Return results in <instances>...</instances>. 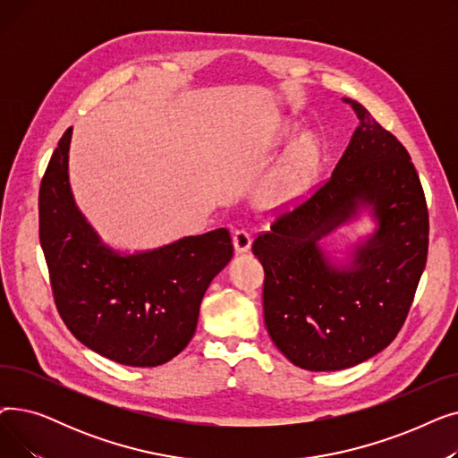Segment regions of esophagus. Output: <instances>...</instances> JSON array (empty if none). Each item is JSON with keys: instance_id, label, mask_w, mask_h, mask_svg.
<instances>
[{"instance_id": "34e87169", "label": "esophagus", "mask_w": 458, "mask_h": 458, "mask_svg": "<svg viewBox=\"0 0 458 458\" xmlns=\"http://www.w3.org/2000/svg\"><path fill=\"white\" fill-rule=\"evenodd\" d=\"M232 243H233V249L237 254H245L252 247V237L247 230H235L233 237H232Z\"/></svg>"}]
</instances>
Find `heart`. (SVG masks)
Here are the masks:
<instances>
[{
    "label": "heart",
    "instance_id": "1",
    "mask_svg": "<svg viewBox=\"0 0 458 458\" xmlns=\"http://www.w3.org/2000/svg\"><path fill=\"white\" fill-rule=\"evenodd\" d=\"M321 140L306 133L284 152L258 189V200L267 209H290L301 204L321 166Z\"/></svg>",
    "mask_w": 458,
    "mask_h": 458
}]
</instances>
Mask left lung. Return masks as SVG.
Segmentation results:
<instances>
[{"label":"left lung","instance_id":"8db88e82","mask_svg":"<svg viewBox=\"0 0 458 458\" xmlns=\"http://www.w3.org/2000/svg\"><path fill=\"white\" fill-rule=\"evenodd\" d=\"M342 100L360 123L330 180L252 245L266 269L267 332L308 371L347 369L386 349L427 261L428 213L411 156L362 104ZM364 214L374 230L335 257L326 237Z\"/></svg>","mask_w":458,"mask_h":458}]
</instances>
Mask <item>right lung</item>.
I'll return each mask as SVG.
<instances>
[{
    "label": "right lung",
    "instance_id": "add662e5",
    "mask_svg": "<svg viewBox=\"0 0 458 458\" xmlns=\"http://www.w3.org/2000/svg\"><path fill=\"white\" fill-rule=\"evenodd\" d=\"M72 128L40 183V247L59 314L90 351L131 368H156L195 335L211 280L232 259L226 228L147 250L106 243L78 208L68 176Z\"/></svg>",
    "mask_w": 458,
    "mask_h": 458
}]
</instances>
